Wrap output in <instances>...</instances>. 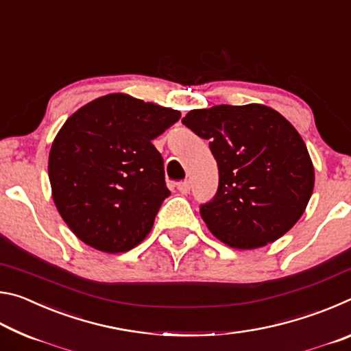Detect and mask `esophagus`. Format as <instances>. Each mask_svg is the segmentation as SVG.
Wrapping results in <instances>:
<instances>
[{
	"mask_svg": "<svg viewBox=\"0 0 351 351\" xmlns=\"http://www.w3.org/2000/svg\"><path fill=\"white\" fill-rule=\"evenodd\" d=\"M176 187H178V190H180L182 195H187L190 192V181L189 180H184L182 182H178Z\"/></svg>",
	"mask_w": 351,
	"mask_h": 351,
	"instance_id": "34e87169",
	"label": "esophagus"
}]
</instances>
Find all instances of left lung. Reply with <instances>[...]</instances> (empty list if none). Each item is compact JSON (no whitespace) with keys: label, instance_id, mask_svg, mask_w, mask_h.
<instances>
[{"label":"left lung","instance_id":"8db88e82","mask_svg":"<svg viewBox=\"0 0 351 351\" xmlns=\"http://www.w3.org/2000/svg\"><path fill=\"white\" fill-rule=\"evenodd\" d=\"M182 123L209 139L218 192L201 206L207 229L234 249L274 243L299 221L314 189V167L299 132L261 104L189 111Z\"/></svg>","mask_w":351,"mask_h":351}]
</instances>
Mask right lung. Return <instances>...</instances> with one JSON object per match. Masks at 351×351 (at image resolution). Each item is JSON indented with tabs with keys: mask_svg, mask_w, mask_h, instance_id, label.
<instances>
[{
	"mask_svg": "<svg viewBox=\"0 0 351 351\" xmlns=\"http://www.w3.org/2000/svg\"><path fill=\"white\" fill-rule=\"evenodd\" d=\"M181 112L123 93L77 110L52 142V199L77 239L106 254L145 240L170 190L152 141Z\"/></svg>",
	"mask_w": 351,
	"mask_h": 351,
	"instance_id": "add662e5",
	"label": "right lung"
}]
</instances>
